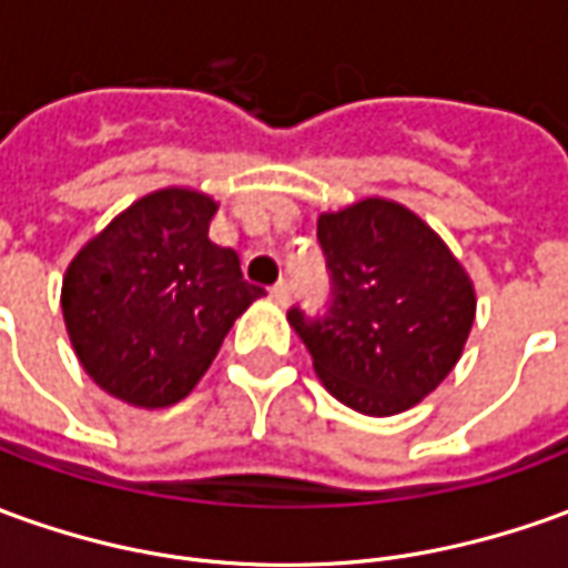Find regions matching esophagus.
<instances>
[{"label":"esophagus","mask_w":568,"mask_h":568,"mask_svg":"<svg viewBox=\"0 0 568 568\" xmlns=\"http://www.w3.org/2000/svg\"><path fill=\"white\" fill-rule=\"evenodd\" d=\"M272 300H275L277 306H287V303H291V296H293V287L291 284H287V281H277L275 287H272Z\"/></svg>","instance_id":"34e87169"}]
</instances>
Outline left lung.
<instances>
[{"instance_id": "obj_1", "label": "left lung", "mask_w": 568, "mask_h": 568, "mask_svg": "<svg viewBox=\"0 0 568 568\" xmlns=\"http://www.w3.org/2000/svg\"><path fill=\"white\" fill-rule=\"evenodd\" d=\"M334 303L324 318L291 308L324 389L367 417L420 405L464 355L476 287L414 210L386 197L318 216Z\"/></svg>"}]
</instances>
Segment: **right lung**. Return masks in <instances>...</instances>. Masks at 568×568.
I'll return each instance as SVG.
<instances>
[{
    "instance_id": "1",
    "label": "right lung",
    "mask_w": 568,
    "mask_h": 568,
    "mask_svg": "<svg viewBox=\"0 0 568 568\" xmlns=\"http://www.w3.org/2000/svg\"><path fill=\"white\" fill-rule=\"evenodd\" d=\"M219 203L160 187L129 203L70 260L61 312L82 371L132 408H170L201 383L262 287L210 241Z\"/></svg>"
}]
</instances>
